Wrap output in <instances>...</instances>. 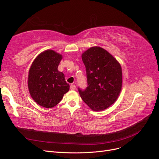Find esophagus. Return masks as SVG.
I'll return each mask as SVG.
<instances>
[{
	"instance_id": "esophagus-1",
	"label": "esophagus",
	"mask_w": 159,
	"mask_h": 159,
	"mask_svg": "<svg viewBox=\"0 0 159 159\" xmlns=\"http://www.w3.org/2000/svg\"><path fill=\"white\" fill-rule=\"evenodd\" d=\"M70 89L71 90H74L75 89V85H73V84H71L70 85Z\"/></svg>"
}]
</instances>
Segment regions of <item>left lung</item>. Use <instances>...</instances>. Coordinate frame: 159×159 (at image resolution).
I'll list each match as a JSON object with an SVG mask.
<instances>
[{
	"label": "left lung",
	"mask_w": 159,
	"mask_h": 159,
	"mask_svg": "<svg viewBox=\"0 0 159 159\" xmlns=\"http://www.w3.org/2000/svg\"><path fill=\"white\" fill-rule=\"evenodd\" d=\"M88 87L78 88L81 99L93 111L107 109L115 103L122 87L121 67L115 57L100 47H92L81 56Z\"/></svg>",
	"instance_id": "obj_1"
}]
</instances>
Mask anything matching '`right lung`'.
Returning <instances> with one entry per match:
<instances>
[{"label":"right lung","instance_id":"right-lung-1","mask_svg":"<svg viewBox=\"0 0 159 159\" xmlns=\"http://www.w3.org/2000/svg\"><path fill=\"white\" fill-rule=\"evenodd\" d=\"M61 58L56 52L46 50L37 56L29 70L28 85L30 95L45 108L56 106L70 89L64 74L57 70Z\"/></svg>","mask_w":159,"mask_h":159}]
</instances>
